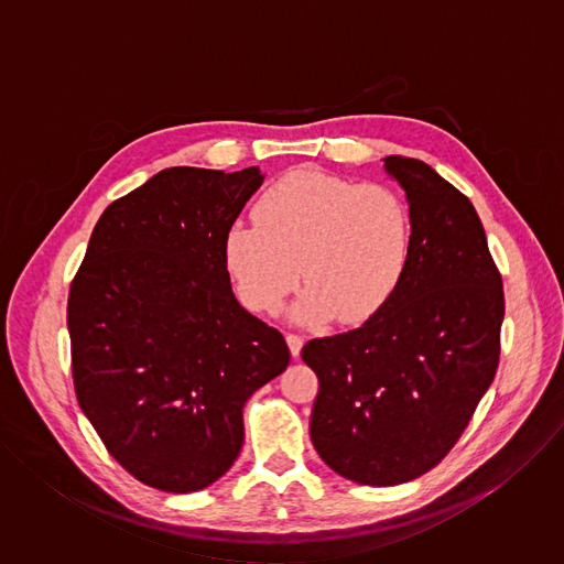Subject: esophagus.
<instances>
[{
    "label": "esophagus",
    "mask_w": 564,
    "mask_h": 564,
    "mask_svg": "<svg viewBox=\"0 0 564 564\" xmlns=\"http://www.w3.org/2000/svg\"><path fill=\"white\" fill-rule=\"evenodd\" d=\"M285 341H288V348L292 352V357L296 359L301 355V348H303V337L301 335H294V333H288L285 335Z\"/></svg>",
    "instance_id": "1"
}]
</instances>
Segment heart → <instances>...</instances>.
<instances>
[{
  "instance_id": "obj_1",
  "label": "heart",
  "mask_w": 564,
  "mask_h": 564,
  "mask_svg": "<svg viewBox=\"0 0 564 564\" xmlns=\"http://www.w3.org/2000/svg\"><path fill=\"white\" fill-rule=\"evenodd\" d=\"M409 243V209L392 189L296 170L261 194L257 220L227 227L223 259L238 299L254 312H274L301 270L294 321L361 324L397 288Z\"/></svg>"
}]
</instances>
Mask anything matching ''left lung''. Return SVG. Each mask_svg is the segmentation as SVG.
<instances>
[{"instance_id": "obj_1", "label": "left lung", "mask_w": 564, "mask_h": 564, "mask_svg": "<svg viewBox=\"0 0 564 564\" xmlns=\"http://www.w3.org/2000/svg\"><path fill=\"white\" fill-rule=\"evenodd\" d=\"M404 189V274L364 326L312 339L318 377L310 437L335 473L366 487L411 481L453 448L500 359L502 276L470 200L431 165L383 158Z\"/></svg>"}]
</instances>
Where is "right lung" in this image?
Masks as SVG:
<instances>
[{
  "label": "right lung",
  "instance_id": "1",
  "mask_svg": "<svg viewBox=\"0 0 564 564\" xmlns=\"http://www.w3.org/2000/svg\"><path fill=\"white\" fill-rule=\"evenodd\" d=\"M259 167H170L111 203L70 283L79 409L147 487L200 491L243 448L246 401L290 364L283 335L240 305L223 238Z\"/></svg>",
  "mask_w": 564,
  "mask_h": 564
}]
</instances>
